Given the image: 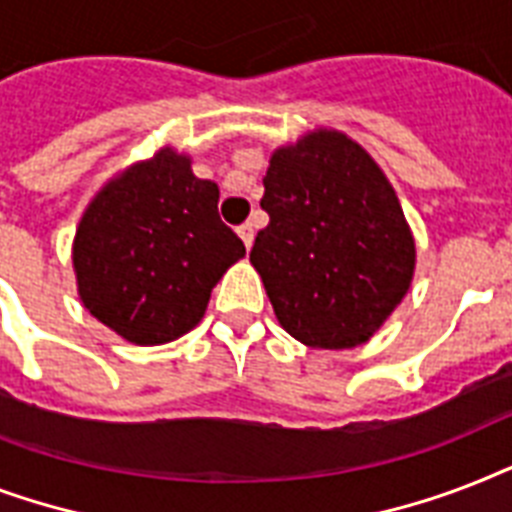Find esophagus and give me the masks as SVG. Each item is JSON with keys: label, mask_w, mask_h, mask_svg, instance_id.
Segmentation results:
<instances>
[{"label": "esophagus", "mask_w": 512, "mask_h": 512, "mask_svg": "<svg viewBox=\"0 0 512 512\" xmlns=\"http://www.w3.org/2000/svg\"><path fill=\"white\" fill-rule=\"evenodd\" d=\"M239 236H241V241H244V247H252V244H255V225L252 223H244V225H239Z\"/></svg>", "instance_id": "obj_1"}]
</instances>
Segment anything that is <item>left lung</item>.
<instances>
[{
  "mask_svg": "<svg viewBox=\"0 0 512 512\" xmlns=\"http://www.w3.org/2000/svg\"><path fill=\"white\" fill-rule=\"evenodd\" d=\"M249 263L273 313L303 345H364L412 287V228L380 164L332 127L271 154Z\"/></svg>",
  "mask_w": 512,
  "mask_h": 512,
  "instance_id": "left-lung-1",
  "label": "left lung"
}]
</instances>
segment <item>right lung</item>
<instances>
[{"label":"right lung","mask_w":512,"mask_h":512,"mask_svg":"<svg viewBox=\"0 0 512 512\" xmlns=\"http://www.w3.org/2000/svg\"><path fill=\"white\" fill-rule=\"evenodd\" d=\"M220 188L172 146L116 172L76 225V289L87 311L135 345L191 332L223 273L247 255L217 215Z\"/></svg>","instance_id":"1"}]
</instances>
